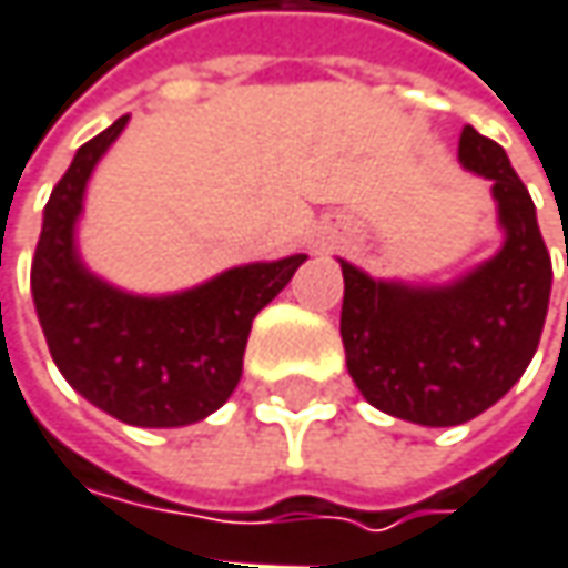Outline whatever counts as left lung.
I'll return each instance as SVG.
<instances>
[{"label": "left lung", "mask_w": 568, "mask_h": 568, "mask_svg": "<svg viewBox=\"0 0 568 568\" xmlns=\"http://www.w3.org/2000/svg\"><path fill=\"white\" fill-rule=\"evenodd\" d=\"M458 159L490 181L504 246L448 285L371 280L341 260V341L364 399L419 426H462L514 387L537 354L552 263L507 152L465 126Z\"/></svg>", "instance_id": "obj_1"}]
</instances>
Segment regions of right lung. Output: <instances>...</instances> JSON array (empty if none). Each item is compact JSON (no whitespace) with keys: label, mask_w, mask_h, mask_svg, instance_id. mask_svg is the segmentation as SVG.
<instances>
[{"label":"right lung","mask_w":568,"mask_h":568,"mask_svg":"<svg viewBox=\"0 0 568 568\" xmlns=\"http://www.w3.org/2000/svg\"><path fill=\"white\" fill-rule=\"evenodd\" d=\"M126 120L83 142L54 184L31 260V295L48 351L83 399L130 426L175 429L231 399L256 312L283 292L305 253L236 266L159 298L97 280L80 263L74 224L87 179Z\"/></svg>","instance_id":"obj_1"}]
</instances>
